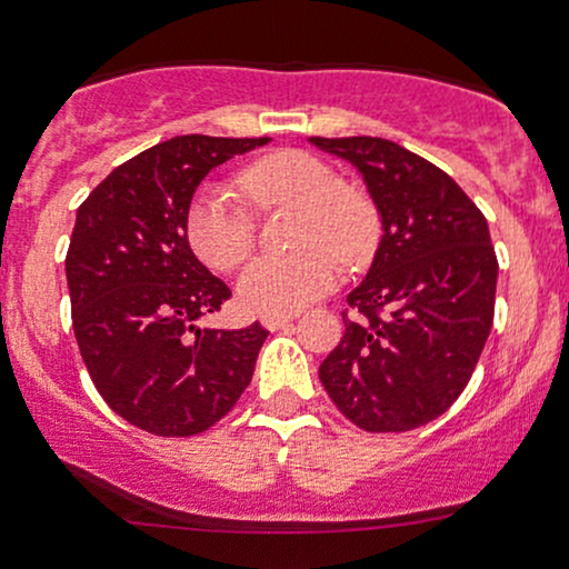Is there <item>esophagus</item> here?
<instances>
[{
  "mask_svg": "<svg viewBox=\"0 0 569 569\" xmlns=\"http://www.w3.org/2000/svg\"><path fill=\"white\" fill-rule=\"evenodd\" d=\"M293 318H297V312H289V316H262V326L264 329L276 331L280 326H289Z\"/></svg>",
  "mask_w": 569,
  "mask_h": 569,
  "instance_id": "esophagus-1",
  "label": "esophagus"
}]
</instances>
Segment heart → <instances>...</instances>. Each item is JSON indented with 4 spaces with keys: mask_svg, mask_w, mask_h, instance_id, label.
Listing matches in <instances>:
<instances>
[{
    "mask_svg": "<svg viewBox=\"0 0 569 569\" xmlns=\"http://www.w3.org/2000/svg\"><path fill=\"white\" fill-rule=\"evenodd\" d=\"M240 192L259 211L299 202L293 253L259 257L238 280V299L257 316H289L329 293L342 262H361L377 238V219L367 198L342 187L329 162L299 149H280L253 160L238 176ZM187 234L194 253L213 270H234L257 243V213L234 189L211 181L187 211Z\"/></svg>",
    "mask_w": 569,
    "mask_h": 569,
    "instance_id": "heart-1",
    "label": "heart"
}]
</instances>
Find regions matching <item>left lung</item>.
I'll return each instance as SVG.
<instances>
[{
  "mask_svg": "<svg viewBox=\"0 0 569 569\" xmlns=\"http://www.w3.org/2000/svg\"><path fill=\"white\" fill-rule=\"evenodd\" d=\"M310 143L361 171L385 230L318 377L352 426L420 428L466 390L492 329L498 257L487 219L452 176L401 143L375 136Z\"/></svg>",
  "mask_w": 569,
  "mask_h": 569,
  "instance_id": "8db88e82",
  "label": "left lung"
}]
</instances>
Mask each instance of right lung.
Segmentation results:
<instances>
[{"mask_svg": "<svg viewBox=\"0 0 569 569\" xmlns=\"http://www.w3.org/2000/svg\"><path fill=\"white\" fill-rule=\"evenodd\" d=\"M270 139L176 136L117 166L77 208L67 251L71 326L112 411L154 436H198L248 388L270 331L200 329L232 297L187 240L211 168Z\"/></svg>", "mask_w": 569, "mask_h": 569, "instance_id": "right-lung-1", "label": "right lung"}]
</instances>
